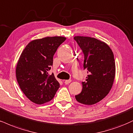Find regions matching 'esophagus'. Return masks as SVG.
<instances>
[{"label":"esophagus","mask_w":133,"mask_h":133,"mask_svg":"<svg viewBox=\"0 0 133 133\" xmlns=\"http://www.w3.org/2000/svg\"><path fill=\"white\" fill-rule=\"evenodd\" d=\"M71 82V80H65V81H64V83L65 84H69V83Z\"/></svg>","instance_id":"34e87169"}]
</instances>
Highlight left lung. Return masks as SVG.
Segmentation results:
<instances>
[{
    "label": "left lung",
    "mask_w": 133,
    "mask_h": 133,
    "mask_svg": "<svg viewBox=\"0 0 133 133\" xmlns=\"http://www.w3.org/2000/svg\"><path fill=\"white\" fill-rule=\"evenodd\" d=\"M84 55V69L89 74L83 82L82 90L75 96L77 101L84 105H94L108 95L115 76L113 53L105 43L94 38H74Z\"/></svg>",
    "instance_id": "obj_1"
}]
</instances>
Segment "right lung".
Returning a JSON list of instances; mask_svg holds the SVG:
<instances>
[{
    "mask_svg": "<svg viewBox=\"0 0 133 133\" xmlns=\"http://www.w3.org/2000/svg\"><path fill=\"white\" fill-rule=\"evenodd\" d=\"M66 38L62 36L35 39L28 44L21 54L16 68V77L21 90L36 104L54 98L60 87L54 74L48 73L53 56Z\"/></svg>",
    "mask_w": 133,
    "mask_h": 133,
    "instance_id": "right-lung-1",
    "label": "right lung"
}]
</instances>
